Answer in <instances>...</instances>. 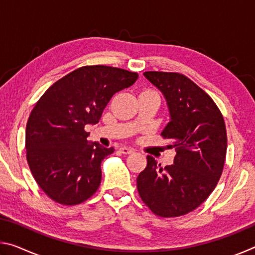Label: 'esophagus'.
<instances>
[{
  "label": "esophagus",
  "instance_id": "obj_1",
  "mask_svg": "<svg viewBox=\"0 0 255 255\" xmlns=\"http://www.w3.org/2000/svg\"><path fill=\"white\" fill-rule=\"evenodd\" d=\"M120 152H122L125 155H128V154L133 153V149L131 147H127V146H124V147H120Z\"/></svg>",
  "mask_w": 255,
  "mask_h": 255
}]
</instances>
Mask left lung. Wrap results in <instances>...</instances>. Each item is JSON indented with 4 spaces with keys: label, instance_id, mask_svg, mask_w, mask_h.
Returning a JSON list of instances; mask_svg holds the SVG:
<instances>
[{
    "label": "left lung",
    "instance_id": "obj_1",
    "mask_svg": "<svg viewBox=\"0 0 255 255\" xmlns=\"http://www.w3.org/2000/svg\"><path fill=\"white\" fill-rule=\"evenodd\" d=\"M165 98L170 123L161 135L176 155L163 169L147 155L137 178L141 200L161 217H179L198 208L221 179L227 149L222 112L204 90L180 73L145 72Z\"/></svg>",
    "mask_w": 255,
    "mask_h": 255
}]
</instances>
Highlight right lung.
Here are the masks:
<instances>
[{
	"label": "right lung",
	"instance_id": "add662e5",
	"mask_svg": "<svg viewBox=\"0 0 255 255\" xmlns=\"http://www.w3.org/2000/svg\"><path fill=\"white\" fill-rule=\"evenodd\" d=\"M137 79L122 68L83 66L55 82L36 103L25 128L27 161L50 199L73 206L96 193L101 162L115 149L90 143L84 127L98 124L112 96Z\"/></svg>",
	"mask_w": 255,
	"mask_h": 255
}]
</instances>
